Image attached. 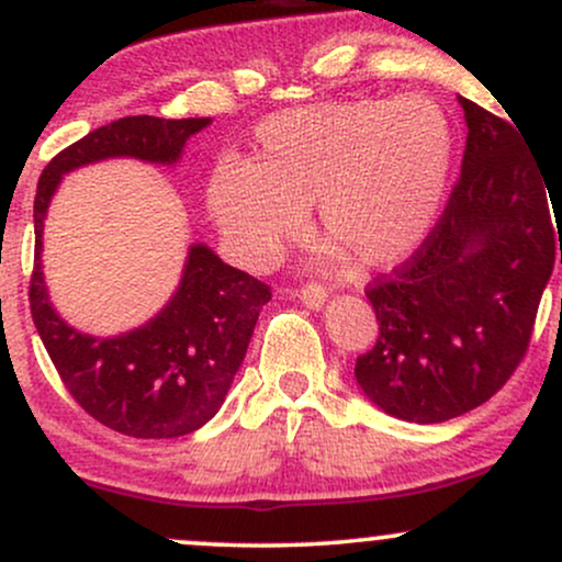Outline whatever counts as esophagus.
I'll use <instances>...</instances> for the list:
<instances>
[{"label":"esophagus","instance_id":"34e87169","mask_svg":"<svg viewBox=\"0 0 562 562\" xmlns=\"http://www.w3.org/2000/svg\"><path fill=\"white\" fill-rule=\"evenodd\" d=\"M301 301L306 303L308 308H322L327 301V290L317 285V282H308V285L301 288Z\"/></svg>","mask_w":562,"mask_h":562}]
</instances>
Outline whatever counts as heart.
<instances>
[{"label": "heart", "instance_id": "heart-1", "mask_svg": "<svg viewBox=\"0 0 562 562\" xmlns=\"http://www.w3.org/2000/svg\"><path fill=\"white\" fill-rule=\"evenodd\" d=\"M447 113L423 94L317 102L263 119L250 156L222 158L209 211L243 267L269 269L317 227L364 269H391L434 229L451 169Z\"/></svg>", "mask_w": 562, "mask_h": 562}]
</instances>
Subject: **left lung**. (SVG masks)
Segmentation results:
<instances>
[{"mask_svg":"<svg viewBox=\"0 0 562 562\" xmlns=\"http://www.w3.org/2000/svg\"><path fill=\"white\" fill-rule=\"evenodd\" d=\"M457 100L462 173L412 259L367 288L380 335L353 370L385 415L423 425L465 415L507 383L554 267L550 187L524 134Z\"/></svg>","mask_w":562,"mask_h":562,"instance_id":"1","label":"left lung"}]
</instances>
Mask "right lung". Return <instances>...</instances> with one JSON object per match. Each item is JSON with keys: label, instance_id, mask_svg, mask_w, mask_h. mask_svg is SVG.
Masks as SVG:
<instances>
[{"label": "right lung", "instance_id": "add662e5", "mask_svg": "<svg viewBox=\"0 0 562 562\" xmlns=\"http://www.w3.org/2000/svg\"><path fill=\"white\" fill-rule=\"evenodd\" d=\"M209 124L211 119L126 115L57 153L36 184L29 301L38 338L81 409L132 438L187 436L216 415L272 290L224 263L209 245L192 243L177 293L156 317L113 338H97L70 327L49 303L42 272L44 218L68 171L108 158L173 166L187 139Z\"/></svg>", "mask_w": 562, "mask_h": 562}]
</instances>
